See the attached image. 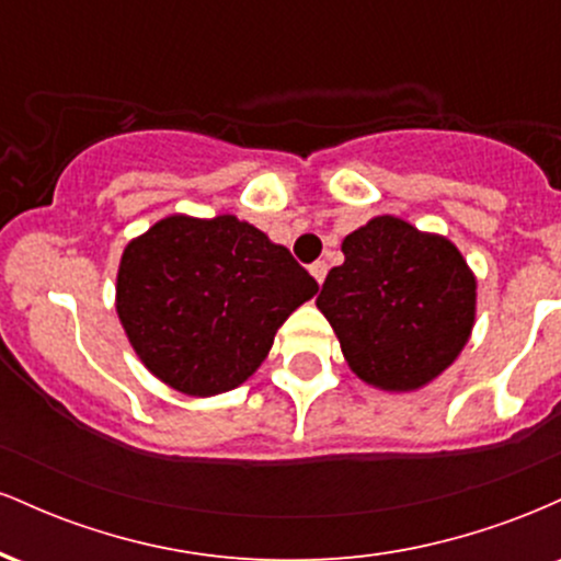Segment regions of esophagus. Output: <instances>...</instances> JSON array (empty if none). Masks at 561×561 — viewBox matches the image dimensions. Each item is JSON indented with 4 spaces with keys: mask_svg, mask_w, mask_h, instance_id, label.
I'll list each match as a JSON object with an SVG mask.
<instances>
[{
    "mask_svg": "<svg viewBox=\"0 0 561 561\" xmlns=\"http://www.w3.org/2000/svg\"><path fill=\"white\" fill-rule=\"evenodd\" d=\"M308 272H311L313 279H317L319 285H321V282H324V276H327V263H324V261L311 263V266H308Z\"/></svg>",
    "mask_w": 561,
    "mask_h": 561,
    "instance_id": "1",
    "label": "esophagus"
}]
</instances>
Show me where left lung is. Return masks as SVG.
<instances>
[{
	"label": "left lung",
	"instance_id": "8db88e82",
	"mask_svg": "<svg viewBox=\"0 0 561 561\" xmlns=\"http://www.w3.org/2000/svg\"><path fill=\"white\" fill-rule=\"evenodd\" d=\"M343 266L317 298L353 375L420 390L448 369L474 327L478 282L454 242L377 216L343 240Z\"/></svg>",
	"mask_w": 561,
	"mask_h": 561
}]
</instances>
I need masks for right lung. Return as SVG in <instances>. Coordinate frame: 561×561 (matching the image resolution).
I'll return each instance as SVG.
<instances>
[{
  "label": "right lung",
  "mask_w": 561,
  "mask_h": 561,
  "mask_svg": "<svg viewBox=\"0 0 561 561\" xmlns=\"http://www.w3.org/2000/svg\"><path fill=\"white\" fill-rule=\"evenodd\" d=\"M317 279L237 216H169L126 244L115 311L139 362L169 388L234 390L274 334L317 295Z\"/></svg>",
  "instance_id": "1"
}]
</instances>
